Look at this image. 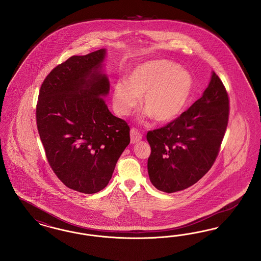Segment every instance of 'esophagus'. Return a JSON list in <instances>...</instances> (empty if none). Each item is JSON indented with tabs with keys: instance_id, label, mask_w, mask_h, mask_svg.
<instances>
[{
	"instance_id": "esophagus-1",
	"label": "esophagus",
	"mask_w": 261,
	"mask_h": 261,
	"mask_svg": "<svg viewBox=\"0 0 261 261\" xmlns=\"http://www.w3.org/2000/svg\"><path fill=\"white\" fill-rule=\"evenodd\" d=\"M142 138V134L135 127H133L130 129V142L132 144L137 143L139 140H141Z\"/></svg>"
}]
</instances>
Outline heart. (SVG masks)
Segmentation results:
<instances>
[{"mask_svg":"<svg viewBox=\"0 0 261 261\" xmlns=\"http://www.w3.org/2000/svg\"><path fill=\"white\" fill-rule=\"evenodd\" d=\"M125 83L113 87L112 101L120 116H126L138 105L159 123L175 119L183 110L193 89L191 74L168 60H153L133 68Z\"/></svg>","mask_w":261,"mask_h":261,"instance_id":"obj_1","label":"heart"}]
</instances>
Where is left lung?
Here are the masks:
<instances>
[{
  "label": "left lung",
  "mask_w": 261,
  "mask_h": 261,
  "mask_svg": "<svg viewBox=\"0 0 261 261\" xmlns=\"http://www.w3.org/2000/svg\"><path fill=\"white\" fill-rule=\"evenodd\" d=\"M229 118V97L213 72L202 97L167 125L149 130L148 173L164 193L185 190L200 180L215 163Z\"/></svg>",
  "instance_id": "left-lung-1"
}]
</instances>
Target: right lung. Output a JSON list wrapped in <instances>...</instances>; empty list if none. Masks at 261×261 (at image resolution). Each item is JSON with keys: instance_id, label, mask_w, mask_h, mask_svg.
<instances>
[{"instance_id": "obj_1", "label": "right lung", "mask_w": 261, "mask_h": 261, "mask_svg": "<svg viewBox=\"0 0 261 261\" xmlns=\"http://www.w3.org/2000/svg\"><path fill=\"white\" fill-rule=\"evenodd\" d=\"M106 49L71 56L53 68L39 90L37 126L49 165L69 189L96 193L110 181L129 143V126L111 114L100 72Z\"/></svg>"}]
</instances>
